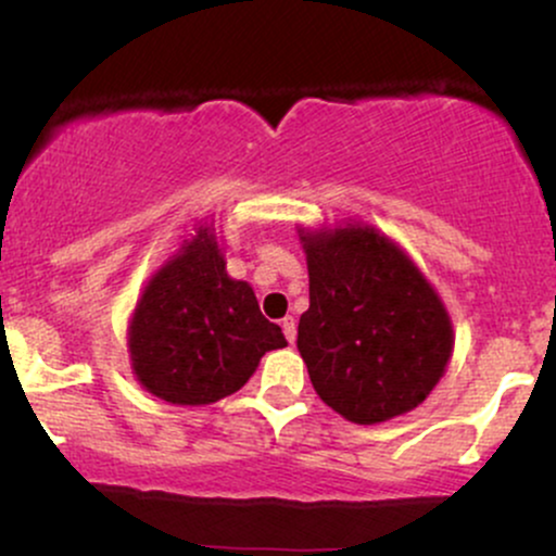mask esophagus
I'll list each match as a JSON object with an SVG mask.
<instances>
[{
	"instance_id": "34e87169",
	"label": "esophagus",
	"mask_w": 556,
	"mask_h": 556,
	"mask_svg": "<svg viewBox=\"0 0 556 556\" xmlns=\"http://www.w3.org/2000/svg\"><path fill=\"white\" fill-rule=\"evenodd\" d=\"M282 331H285L287 342H295V337H298V324H295V318H292V316L282 318Z\"/></svg>"
}]
</instances>
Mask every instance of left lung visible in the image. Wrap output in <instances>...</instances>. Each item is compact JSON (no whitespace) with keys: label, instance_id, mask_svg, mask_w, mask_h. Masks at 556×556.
I'll use <instances>...</instances> for the list:
<instances>
[{"label":"left lung","instance_id":"obj_1","mask_svg":"<svg viewBox=\"0 0 556 556\" xmlns=\"http://www.w3.org/2000/svg\"><path fill=\"white\" fill-rule=\"evenodd\" d=\"M311 305L298 350L331 410L361 426L410 413L455 348L452 318L413 258L363 222L298 229Z\"/></svg>","mask_w":556,"mask_h":556}]
</instances>
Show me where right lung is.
I'll use <instances>...</instances> for the list:
<instances>
[{"label":"right lung","mask_w":556,"mask_h":556,"mask_svg":"<svg viewBox=\"0 0 556 556\" xmlns=\"http://www.w3.org/2000/svg\"><path fill=\"white\" fill-rule=\"evenodd\" d=\"M151 274L127 324L130 368L169 405H212L238 392L282 329L261 314L253 287L227 274L212 222H201Z\"/></svg>","instance_id":"1"}]
</instances>
